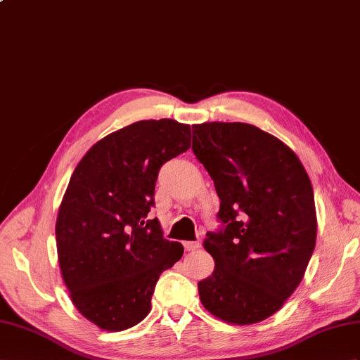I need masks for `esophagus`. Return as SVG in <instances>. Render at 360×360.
Masks as SVG:
<instances>
[{"label": "esophagus", "mask_w": 360, "mask_h": 360, "mask_svg": "<svg viewBox=\"0 0 360 360\" xmlns=\"http://www.w3.org/2000/svg\"><path fill=\"white\" fill-rule=\"evenodd\" d=\"M183 246H185V249H186L188 252H191V250L200 249L201 243H200V241H185V243H183Z\"/></svg>", "instance_id": "34e87169"}]
</instances>
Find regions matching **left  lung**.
Instances as JSON below:
<instances>
[{"label":"left lung","mask_w":360,"mask_h":360,"mask_svg":"<svg viewBox=\"0 0 360 360\" xmlns=\"http://www.w3.org/2000/svg\"><path fill=\"white\" fill-rule=\"evenodd\" d=\"M192 133L226 224L203 243L215 267L198 283L200 301L223 322L250 326L302 281L318 231L311 181L292 148L255 125L205 122Z\"/></svg>","instance_id":"8db88e82"}]
</instances>
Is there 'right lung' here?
Wrapping results in <instances>:
<instances>
[{"label": "right lung", "instance_id": "right-lung-1", "mask_svg": "<svg viewBox=\"0 0 360 360\" xmlns=\"http://www.w3.org/2000/svg\"><path fill=\"white\" fill-rule=\"evenodd\" d=\"M189 146L188 124L139 120L96 142L72 174L56 218L59 269L77 311L101 330L143 321L157 279L183 255L148 212L160 166Z\"/></svg>", "mask_w": 360, "mask_h": 360}]
</instances>
